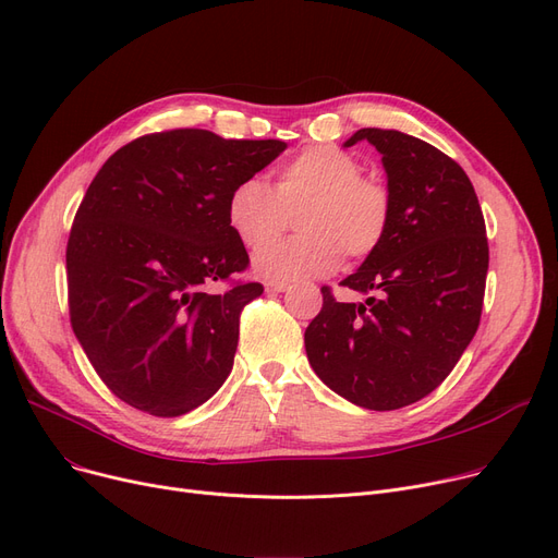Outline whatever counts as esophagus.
Returning <instances> with one entry per match:
<instances>
[{"label":"esophagus","mask_w":558,"mask_h":558,"mask_svg":"<svg viewBox=\"0 0 558 558\" xmlns=\"http://www.w3.org/2000/svg\"><path fill=\"white\" fill-rule=\"evenodd\" d=\"M265 288H267V291H272V293H283V291H288V288H291V283L279 281V279H270V281H265Z\"/></svg>","instance_id":"obj_1"}]
</instances>
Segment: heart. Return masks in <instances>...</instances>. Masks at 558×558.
<instances>
[{"label": "heart", "mask_w": 558, "mask_h": 558, "mask_svg": "<svg viewBox=\"0 0 558 558\" xmlns=\"http://www.w3.org/2000/svg\"><path fill=\"white\" fill-rule=\"evenodd\" d=\"M300 207L303 235L269 242ZM233 233L247 250H259L256 270L272 279H306L337 270L343 254L371 256L391 225V194L362 165L333 146H308L277 171L275 190L260 178H244L227 204Z\"/></svg>", "instance_id": "b5f03b06"}]
</instances>
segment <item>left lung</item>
Here are the masks:
<instances>
[{
	"instance_id": "1",
	"label": "left lung",
	"mask_w": 558,
	"mask_h": 558,
	"mask_svg": "<svg viewBox=\"0 0 558 558\" xmlns=\"http://www.w3.org/2000/svg\"><path fill=\"white\" fill-rule=\"evenodd\" d=\"M391 194L385 242L341 286L368 295L323 308L304 331L311 368L350 403L398 410L435 391L481 323L487 238L474 185L439 148L398 130L364 128Z\"/></svg>"
}]
</instances>
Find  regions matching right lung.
<instances>
[{
    "label": "right lung",
    "mask_w": 558,
    "mask_h": 558,
    "mask_svg": "<svg viewBox=\"0 0 558 558\" xmlns=\"http://www.w3.org/2000/svg\"><path fill=\"white\" fill-rule=\"evenodd\" d=\"M283 148L196 128L153 132L119 148L88 185L65 247L71 325L123 403L181 416L225 385L240 311L263 293L233 281L250 256L229 225V194Z\"/></svg>",
    "instance_id": "1"
}]
</instances>
